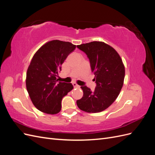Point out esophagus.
Listing matches in <instances>:
<instances>
[{
  "instance_id": "34e87169",
  "label": "esophagus",
  "mask_w": 155,
  "mask_h": 155,
  "mask_svg": "<svg viewBox=\"0 0 155 155\" xmlns=\"http://www.w3.org/2000/svg\"><path fill=\"white\" fill-rule=\"evenodd\" d=\"M72 85H73V86H74V88H79V86L78 85L77 83H73Z\"/></svg>"
}]
</instances>
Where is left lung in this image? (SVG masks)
I'll return each instance as SVG.
<instances>
[{"label":"left lung","mask_w":155,"mask_h":155,"mask_svg":"<svg viewBox=\"0 0 155 155\" xmlns=\"http://www.w3.org/2000/svg\"><path fill=\"white\" fill-rule=\"evenodd\" d=\"M77 47L88 58L96 84L93 91L87 86L81 87L83 96L77 100V105L87 112H101L116 100L123 87L125 67L122 60L113 48L104 42L93 41Z\"/></svg>","instance_id":"1"}]
</instances>
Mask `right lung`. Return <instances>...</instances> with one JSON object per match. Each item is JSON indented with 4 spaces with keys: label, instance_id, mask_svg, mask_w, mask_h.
<instances>
[{
    "label": "right lung",
    "instance_id": "1",
    "mask_svg": "<svg viewBox=\"0 0 155 155\" xmlns=\"http://www.w3.org/2000/svg\"><path fill=\"white\" fill-rule=\"evenodd\" d=\"M75 49L76 45L71 43L54 40L41 46L33 57L26 85L33 104L40 111L58 114L63 97L73 89L72 83L58 81L56 76L64 61Z\"/></svg>",
    "mask_w": 155,
    "mask_h": 155
}]
</instances>
